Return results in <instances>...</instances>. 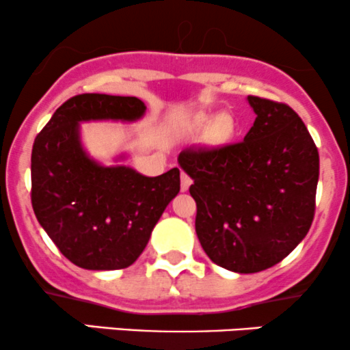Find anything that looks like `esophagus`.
I'll list each match as a JSON object with an SVG mask.
<instances>
[{
    "label": "esophagus",
    "instance_id": "34e87169",
    "mask_svg": "<svg viewBox=\"0 0 350 350\" xmlns=\"http://www.w3.org/2000/svg\"><path fill=\"white\" fill-rule=\"evenodd\" d=\"M191 184H192V179L189 178L186 172H180V191L186 192L187 189L191 187Z\"/></svg>",
    "mask_w": 350,
    "mask_h": 350
}]
</instances>
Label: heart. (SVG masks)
Wrapping results in <instances>:
<instances>
[{
  "mask_svg": "<svg viewBox=\"0 0 350 350\" xmlns=\"http://www.w3.org/2000/svg\"><path fill=\"white\" fill-rule=\"evenodd\" d=\"M208 126L211 128L207 131V143L211 144V146H227V144L234 139L237 124L234 116L230 113H220L214 122H212L208 116H198V118L191 123L189 130H191V133H200V131L207 130Z\"/></svg>",
  "mask_w": 350,
  "mask_h": 350,
  "instance_id": "b5f03b06",
  "label": "heart"
}]
</instances>
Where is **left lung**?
Here are the masks:
<instances>
[{
	"instance_id": "obj_1",
	"label": "left lung",
	"mask_w": 350,
	"mask_h": 350,
	"mask_svg": "<svg viewBox=\"0 0 350 350\" xmlns=\"http://www.w3.org/2000/svg\"><path fill=\"white\" fill-rule=\"evenodd\" d=\"M256 118L243 142L179 152L194 180L196 234L208 258L235 273L280 263L312 224L319 152L291 107L247 97Z\"/></svg>"
}]
</instances>
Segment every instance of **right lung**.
I'll use <instances>...</instances> for the list:
<instances>
[{
    "instance_id": "1",
    "label": "right lung",
    "mask_w": 350,
    "mask_h": 350,
    "mask_svg": "<svg viewBox=\"0 0 350 350\" xmlns=\"http://www.w3.org/2000/svg\"><path fill=\"white\" fill-rule=\"evenodd\" d=\"M144 111L146 105L136 97L75 95L36 136L31 154L34 214L60 253L80 268L102 271L133 265L164 208L178 196V167L148 178L124 164L103 166L83 150L82 122L130 123Z\"/></svg>"
}]
</instances>
